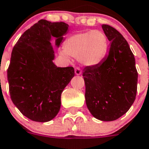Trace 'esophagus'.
<instances>
[{
	"mask_svg": "<svg viewBox=\"0 0 149 149\" xmlns=\"http://www.w3.org/2000/svg\"><path fill=\"white\" fill-rule=\"evenodd\" d=\"M74 73H75L76 75H81V70L80 68H75V70H74Z\"/></svg>",
	"mask_w": 149,
	"mask_h": 149,
	"instance_id": "esophagus-1",
	"label": "esophagus"
}]
</instances>
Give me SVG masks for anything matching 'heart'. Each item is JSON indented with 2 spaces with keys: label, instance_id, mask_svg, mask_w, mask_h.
Returning a JSON list of instances; mask_svg holds the SVG:
<instances>
[{
  "label": "heart",
  "instance_id": "b5f03b06",
  "mask_svg": "<svg viewBox=\"0 0 149 149\" xmlns=\"http://www.w3.org/2000/svg\"><path fill=\"white\" fill-rule=\"evenodd\" d=\"M108 48L109 43L106 34L102 31L90 30L69 37L65 41V52L61 54L78 58L85 67H96L103 63Z\"/></svg>",
  "mask_w": 149,
  "mask_h": 149
}]
</instances>
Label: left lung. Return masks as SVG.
I'll use <instances>...</instances> for the list:
<instances>
[{"label": "left lung", "mask_w": 149, "mask_h": 149, "mask_svg": "<svg viewBox=\"0 0 149 149\" xmlns=\"http://www.w3.org/2000/svg\"><path fill=\"white\" fill-rule=\"evenodd\" d=\"M110 41L108 54L102 65L83 71L85 102L95 118L111 122L125 115L137 92L135 59L128 42L114 27L102 26Z\"/></svg>", "instance_id": "8db88e82"}]
</instances>
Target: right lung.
Here are the masks:
<instances>
[{
    "label": "right lung",
    "instance_id": "obj_1",
    "mask_svg": "<svg viewBox=\"0 0 149 149\" xmlns=\"http://www.w3.org/2000/svg\"><path fill=\"white\" fill-rule=\"evenodd\" d=\"M69 25L40 20L19 38L13 48L8 69L13 103L27 118L49 122L61 108V96L74 76L72 67H57L52 41L58 47Z\"/></svg>",
    "mask_w": 149,
    "mask_h": 149
}]
</instances>
